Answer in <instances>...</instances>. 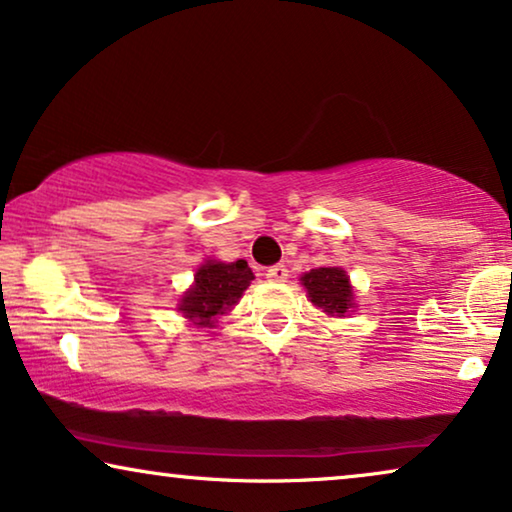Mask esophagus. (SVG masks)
<instances>
[{
  "instance_id": "1",
  "label": "esophagus",
  "mask_w": 512,
  "mask_h": 512,
  "mask_svg": "<svg viewBox=\"0 0 512 512\" xmlns=\"http://www.w3.org/2000/svg\"><path fill=\"white\" fill-rule=\"evenodd\" d=\"M265 277H268V282H286L289 270H286V265H272V268L265 270Z\"/></svg>"
}]
</instances>
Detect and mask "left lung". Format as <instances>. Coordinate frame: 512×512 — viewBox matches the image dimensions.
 Returning a JSON list of instances; mask_svg holds the SVG:
<instances>
[{
  "label": "left lung",
  "mask_w": 512,
  "mask_h": 512,
  "mask_svg": "<svg viewBox=\"0 0 512 512\" xmlns=\"http://www.w3.org/2000/svg\"><path fill=\"white\" fill-rule=\"evenodd\" d=\"M300 279H303L312 303L331 317H345L349 307L354 305L352 284L342 268H317Z\"/></svg>",
  "instance_id": "left-lung-1"
}]
</instances>
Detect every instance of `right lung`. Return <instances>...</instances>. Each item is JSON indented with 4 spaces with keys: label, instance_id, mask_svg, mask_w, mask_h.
I'll return each instance as SVG.
<instances>
[{
    "label": "right lung",
    "instance_id": "obj_1",
    "mask_svg": "<svg viewBox=\"0 0 512 512\" xmlns=\"http://www.w3.org/2000/svg\"><path fill=\"white\" fill-rule=\"evenodd\" d=\"M254 279L247 261H207L195 272V284L181 298L179 310L195 326H212L219 314H226Z\"/></svg>",
    "mask_w": 512,
    "mask_h": 512
}]
</instances>
